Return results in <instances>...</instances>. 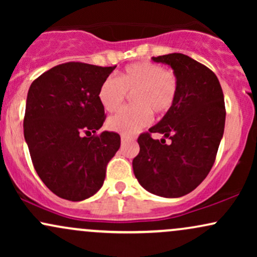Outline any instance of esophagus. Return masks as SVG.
Listing matches in <instances>:
<instances>
[{
    "label": "esophagus",
    "mask_w": 257,
    "mask_h": 257,
    "mask_svg": "<svg viewBox=\"0 0 257 257\" xmlns=\"http://www.w3.org/2000/svg\"><path fill=\"white\" fill-rule=\"evenodd\" d=\"M120 140H122V144H124L128 143V141H134V138L129 137V135H122V137H120Z\"/></svg>",
    "instance_id": "34e87169"
}]
</instances>
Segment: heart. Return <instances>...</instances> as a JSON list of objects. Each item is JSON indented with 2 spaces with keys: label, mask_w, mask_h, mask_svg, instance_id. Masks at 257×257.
<instances>
[{
  "label": "heart",
  "mask_w": 257,
  "mask_h": 257,
  "mask_svg": "<svg viewBox=\"0 0 257 257\" xmlns=\"http://www.w3.org/2000/svg\"><path fill=\"white\" fill-rule=\"evenodd\" d=\"M126 93L133 94L135 105L126 106L111 116L108 129L123 135H132L150 124L152 112L167 113L178 95V77L172 70L161 65L141 61L126 66L118 78L107 77L99 88L100 104L107 112L122 106Z\"/></svg>",
  "instance_id": "heart-1"
}]
</instances>
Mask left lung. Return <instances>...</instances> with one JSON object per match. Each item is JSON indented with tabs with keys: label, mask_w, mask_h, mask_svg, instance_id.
Segmentation results:
<instances>
[{
	"label": "left lung",
	"mask_w": 257,
	"mask_h": 257,
	"mask_svg": "<svg viewBox=\"0 0 257 257\" xmlns=\"http://www.w3.org/2000/svg\"><path fill=\"white\" fill-rule=\"evenodd\" d=\"M152 59L172 66L178 95L163 118L138 138L140 152L133 170L149 192L178 198L192 192L213 167L225 129V100L216 75L205 65L181 53ZM152 132L171 144L152 139Z\"/></svg>",
	"instance_id": "1"
}]
</instances>
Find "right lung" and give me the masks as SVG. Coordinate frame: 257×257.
Segmentation results:
<instances>
[{
	"mask_svg": "<svg viewBox=\"0 0 257 257\" xmlns=\"http://www.w3.org/2000/svg\"><path fill=\"white\" fill-rule=\"evenodd\" d=\"M114 69L70 61L30 85L24 137L38 176L60 198L79 202L98 192L118 151L117 133L96 134L106 118L99 88Z\"/></svg>",
	"mask_w": 257,
	"mask_h": 257,
	"instance_id": "add662e5",
	"label": "right lung"
}]
</instances>
